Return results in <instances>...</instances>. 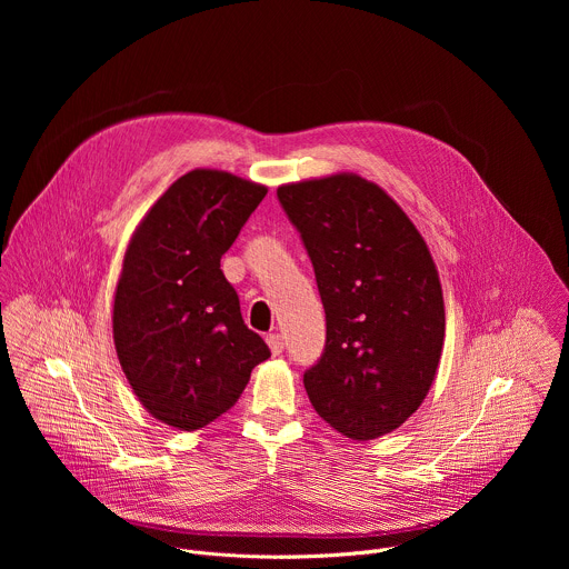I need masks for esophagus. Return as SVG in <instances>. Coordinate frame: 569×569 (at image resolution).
<instances>
[{
  "instance_id": "obj_1",
  "label": "esophagus",
  "mask_w": 569,
  "mask_h": 569,
  "mask_svg": "<svg viewBox=\"0 0 569 569\" xmlns=\"http://www.w3.org/2000/svg\"><path fill=\"white\" fill-rule=\"evenodd\" d=\"M266 340H268V345H270V351H272L274 356L283 353V338H281L279 333H270Z\"/></svg>"
}]
</instances>
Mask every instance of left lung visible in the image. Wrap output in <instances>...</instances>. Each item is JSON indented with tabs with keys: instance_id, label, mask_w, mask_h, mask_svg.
Returning a JSON list of instances; mask_svg holds the SVG:
<instances>
[{
	"instance_id": "left-lung-1",
	"label": "left lung",
	"mask_w": 569,
	"mask_h": 569,
	"mask_svg": "<svg viewBox=\"0 0 569 569\" xmlns=\"http://www.w3.org/2000/svg\"><path fill=\"white\" fill-rule=\"evenodd\" d=\"M277 198L327 312L323 351L303 373L308 398L345 437H382L419 410L441 358L443 295L426 240L358 176L286 184Z\"/></svg>"
}]
</instances>
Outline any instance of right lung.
I'll return each mask as SVG.
<instances>
[{"label": "right lung", "mask_w": 569, "mask_h": 569, "mask_svg": "<svg viewBox=\"0 0 569 569\" xmlns=\"http://www.w3.org/2000/svg\"><path fill=\"white\" fill-rule=\"evenodd\" d=\"M266 193L222 171H191L128 246L112 315L117 356L143 408L178 430H200L233 408L270 358L220 270Z\"/></svg>", "instance_id": "right-lung-1"}]
</instances>
